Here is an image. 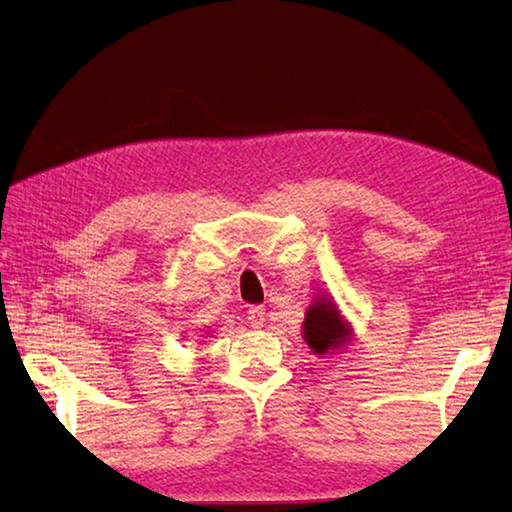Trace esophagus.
Listing matches in <instances>:
<instances>
[{"mask_svg": "<svg viewBox=\"0 0 512 512\" xmlns=\"http://www.w3.org/2000/svg\"><path fill=\"white\" fill-rule=\"evenodd\" d=\"M248 323L253 325V328H264L266 323V308L262 306H253L248 310Z\"/></svg>", "mask_w": 512, "mask_h": 512, "instance_id": "esophagus-1", "label": "esophagus"}]
</instances>
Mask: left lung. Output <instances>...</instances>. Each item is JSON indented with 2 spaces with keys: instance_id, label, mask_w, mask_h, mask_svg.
Masks as SVG:
<instances>
[{
  "instance_id": "1",
  "label": "left lung",
  "mask_w": 512,
  "mask_h": 512,
  "mask_svg": "<svg viewBox=\"0 0 512 512\" xmlns=\"http://www.w3.org/2000/svg\"><path fill=\"white\" fill-rule=\"evenodd\" d=\"M347 336V325L341 321V314L334 303L319 297L306 312L303 321V339L312 347L314 354H325L336 350Z\"/></svg>"
}]
</instances>
